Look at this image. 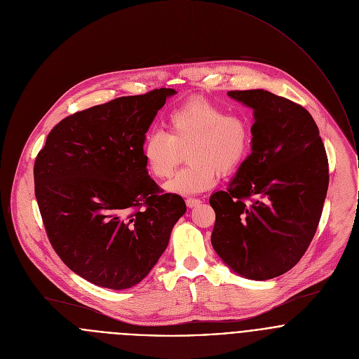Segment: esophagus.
Returning <instances> with one entry per match:
<instances>
[{"label": "esophagus", "instance_id": "obj_1", "mask_svg": "<svg viewBox=\"0 0 359 359\" xmlns=\"http://www.w3.org/2000/svg\"><path fill=\"white\" fill-rule=\"evenodd\" d=\"M185 202H187L188 208H196V206H199L202 203V201L198 199V198H187Z\"/></svg>", "mask_w": 359, "mask_h": 359}]
</instances>
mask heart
<instances>
[{"mask_svg":"<svg viewBox=\"0 0 359 359\" xmlns=\"http://www.w3.org/2000/svg\"><path fill=\"white\" fill-rule=\"evenodd\" d=\"M168 133L149 132L142 143V157L150 175L170 178L177 165L182 168L165 189L192 195L212 188L220 175L237 171L249 156L252 146L250 121L203 97L191 99L167 116Z\"/></svg>","mask_w":359,"mask_h":359,"instance_id":"obj_1","label":"heart"}]
</instances>
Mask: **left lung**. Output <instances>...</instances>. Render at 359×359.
Listing matches in <instances>:
<instances>
[{"label": "left lung", "instance_id": "8db88e82", "mask_svg": "<svg viewBox=\"0 0 359 359\" xmlns=\"http://www.w3.org/2000/svg\"><path fill=\"white\" fill-rule=\"evenodd\" d=\"M255 111L252 153L210 196L212 245L236 273L269 280L292 269L318 230L329 187L319 128L302 106L267 90H231Z\"/></svg>", "mask_w": 359, "mask_h": 359}]
</instances>
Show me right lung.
Returning <instances> with one entry per match:
<instances>
[{
  "mask_svg": "<svg viewBox=\"0 0 359 359\" xmlns=\"http://www.w3.org/2000/svg\"><path fill=\"white\" fill-rule=\"evenodd\" d=\"M174 89L117 97L60 121L37 153L34 195L48 241L85 280L140 283L185 213L184 199L147 174L142 143Z\"/></svg>",
  "mask_w": 359,
  "mask_h": 359,
  "instance_id": "obj_1",
  "label": "right lung"
}]
</instances>
